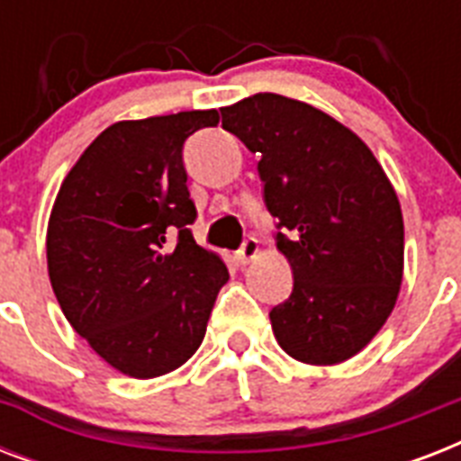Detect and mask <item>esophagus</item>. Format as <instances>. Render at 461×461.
<instances>
[{
  "instance_id": "obj_1",
  "label": "esophagus",
  "mask_w": 461,
  "mask_h": 461,
  "mask_svg": "<svg viewBox=\"0 0 461 461\" xmlns=\"http://www.w3.org/2000/svg\"><path fill=\"white\" fill-rule=\"evenodd\" d=\"M256 253H258V239H256V237H246L244 241H241V246H239L237 260H239V263H241V266H246L249 260L256 258Z\"/></svg>"
}]
</instances>
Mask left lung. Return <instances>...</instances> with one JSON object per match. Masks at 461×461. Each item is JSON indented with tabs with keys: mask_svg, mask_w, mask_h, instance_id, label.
I'll use <instances>...</instances> for the list:
<instances>
[{
	"mask_svg": "<svg viewBox=\"0 0 461 461\" xmlns=\"http://www.w3.org/2000/svg\"><path fill=\"white\" fill-rule=\"evenodd\" d=\"M220 112L224 131L258 153L263 201L292 266V294L270 311L277 342L303 364L347 361L400 294L404 222L393 184L357 133L311 104L256 93Z\"/></svg>",
	"mask_w": 461,
	"mask_h": 461,
	"instance_id": "left-lung-1",
	"label": "left lung"
}]
</instances>
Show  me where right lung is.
Masks as SVG:
<instances>
[{"label": "right lung", "mask_w": 461, "mask_h": 461, "mask_svg": "<svg viewBox=\"0 0 461 461\" xmlns=\"http://www.w3.org/2000/svg\"><path fill=\"white\" fill-rule=\"evenodd\" d=\"M217 110L119 122L67 174L47 227V267L71 328L117 371L158 378L194 357L230 280L195 244L184 143Z\"/></svg>", "instance_id": "1"}]
</instances>
